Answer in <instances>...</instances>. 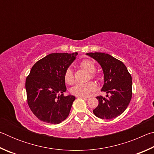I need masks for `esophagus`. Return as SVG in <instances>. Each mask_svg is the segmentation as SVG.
Returning a JSON list of instances; mask_svg holds the SVG:
<instances>
[{
	"instance_id": "esophagus-1",
	"label": "esophagus",
	"mask_w": 154,
	"mask_h": 154,
	"mask_svg": "<svg viewBox=\"0 0 154 154\" xmlns=\"http://www.w3.org/2000/svg\"><path fill=\"white\" fill-rule=\"evenodd\" d=\"M79 98H83V100H89V98H90V97H88V96H79Z\"/></svg>"
}]
</instances>
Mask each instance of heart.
<instances>
[{"instance_id":"b5f03b06","label":"heart","mask_w":154,"mask_h":154,"mask_svg":"<svg viewBox=\"0 0 154 154\" xmlns=\"http://www.w3.org/2000/svg\"><path fill=\"white\" fill-rule=\"evenodd\" d=\"M80 67L84 69L90 74V77L94 78L96 75L94 72L96 71V66L94 63L90 60H84L80 62ZM64 81L67 84H72L74 82V75L71 68H69L64 72ZM96 90V85L92 82L85 83H77L71 89L72 94L77 96H87Z\"/></svg>"}]
</instances>
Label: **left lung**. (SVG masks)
Masks as SVG:
<instances>
[{"label": "left lung", "mask_w": 154, "mask_h": 154, "mask_svg": "<svg viewBox=\"0 0 154 154\" xmlns=\"http://www.w3.org/2000/svg\"><path fill=\"white\" fill-rule=\"evenodd\" d=\"M97 61L103 69L104 85L101 91L106 97L97 96L98 105L93 110L96 117L101 119L116 118L124 113L132 98V77L123 62L108 54L88 53Z\"/></svg>", "instance_id": "left-lung-1"}]
</instances>
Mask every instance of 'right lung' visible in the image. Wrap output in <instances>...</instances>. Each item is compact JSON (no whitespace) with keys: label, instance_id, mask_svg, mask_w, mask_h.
I'll use <instances>...</instances> for the list:
<instances>
[{"label":"right lung","instance_id":"1","mask_svg":"<svg viewBox=\"0 0 154 154\" xmlns=\"http://www.w3.org/2000/svg\"><path fill=\"white\" fill-rule=\"evenodd\" d=\"M77 53H54L36 62L26 80L27 101L41 121L58 124L69 116L75 97L66 91L64 72Z\"/></svg>","mask_w":154,"mask_h":154}]
</instances>
